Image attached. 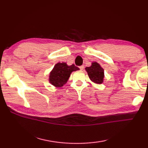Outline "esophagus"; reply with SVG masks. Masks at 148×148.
Masks as SVG:
<instances>
[{"mask_svg": "<svg viewBox=\"0 0 148 148\" xmlns=\"http://www.w3.org/2000/svg\"><path fill=\"white\" fill-rule=\"evenodd\" d=\"M79 69H81V70H83V69H84V66H83V65H81V66H80V67H79Z\"/></svg>", "mask_w": 148, "mask_h": 148, "instance_id": "esophagus-1", "label": "esophagus"}]
</instances>
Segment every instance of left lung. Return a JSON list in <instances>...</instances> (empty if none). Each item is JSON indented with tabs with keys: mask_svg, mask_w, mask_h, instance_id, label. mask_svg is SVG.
Returning <instances> with one entry per match:
<instances>
[{
	"mask_svg": "<svg viewBox=\"0 0 148 148\" xmlns=\"http://www.w3.org/2000/svg\"><path fill=\"white\" fill-rule=\"evenodd\" d=\"M91 81L97 84H102L104 77V71L98 63L93 62L90 67L85 68Z\"/></svg>",
	"mask_w": 148,
	"mask_h": 148,
	"instance_id": "left-lung-1",
	"label": "left lung"
}]
</instances>
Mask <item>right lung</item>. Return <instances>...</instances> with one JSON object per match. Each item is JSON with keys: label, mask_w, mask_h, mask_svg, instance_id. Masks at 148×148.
<instances>
[{"label": "right lung", "mask_w": 148, "mask_h": 148, "mask_svg": "<svg viewBox=\"0 0 148 148\" xmlns=\"http://www.w3.org/2000/svg\"><path fill=\"white\" fill-rule=\"evenodd\" d=\"M79 70L76 65H67L65 62L57 63L49 74V83L57 88L62 87L67 82L72 72Z\"/></svg>", "instance_id": "right-lung-1"}]
</instances>
